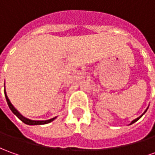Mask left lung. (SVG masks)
<instances>
[{
    "mask_svg": "<svg viewBox=\"0 0 155 155\" xmlns=\"http://www.w3.org/2000/svg\"><path fill=\"white\" fill-rule=\"evenodd\" d=\"M147 109H148V108H147ZM147 109H146V110H145V111H144V113L143 114H142V115H140L139 117H137V119H135V120H132V121L130 122V125H131V124H133V123H135L136 121H137V120H139L140 118L142 117V116H143V115L144 114L146 113V111H147Z\"/></svg>",
    "mask_w": 155,
    "mask_h": 155,
    "instance_id": "left-lung-1",
    "label": "left lung"
}]
</instances>
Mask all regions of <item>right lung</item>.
<instances>
[{
    "mask_svg": "<svg viewBox=\"0 0 155 155\" xmlns=\"http://www.w3.org/2000/svg\"><path fill=\"white\" fill-rule=\"evenodd\" d=\"M4 92H5V97H6V99H7V104H8V106H9V108L12 110V112L15 114L17 117L20 120H22V121L25 123V124H27V125H29V126H35V125H45V124H48V123H50V122L53 121L54 120H55L57 117L52 118V119H50V120H29L28 118L25 117V116H23L21 114L14 108V106L11 104V102H10V100L8 99V97L7 95V92H6V89H4Z\"/></svg>",
    "mask_w": 155,
    "mask_h": 155,
    "instance_id": "right-lung-1",
    "label": "right lung"
}]
</instances>
